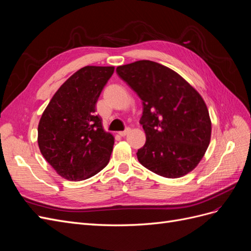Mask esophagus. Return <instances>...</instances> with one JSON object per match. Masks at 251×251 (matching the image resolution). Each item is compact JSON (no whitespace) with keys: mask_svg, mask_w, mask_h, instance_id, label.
<instances>
[{"mask_svg":"<svg viewBox=\"0 0 251 251\" xmlns=\"http://www.w3.org/2000/svg\"><path fill=\"white\" fill-rule=\"evenodd\" d=\"M130 132H131V128H130V127H126L125 131H121V132H119L118 134L121 136V137H124V136H126V134H128Z\"/></svg>","mask_w":251,"mask_h":251,"instance_id":"obj_1","label":"esophagus"}]
</instances>
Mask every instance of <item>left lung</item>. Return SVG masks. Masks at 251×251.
<instances>
[{"instance_id":"left-lung-1","label":"left lung","mask_w":251,"mask_h":251,"mask_svg":"<svg viewBox=\"0 0 251 251\" xmlns=\"http://www.w3.org/2000/svg\"><path fill=\"white\" fill-rule=\"evenodd\" d=\"M119 77L142 100L140 124L147 135L138 161L159 176L180 178L206 151L211 134L203 98L178 73L151 60L119 66Z\"/></svg>"}]
</instances>
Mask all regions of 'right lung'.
<instances>
[{"mask_svg":"<svg viewBox=\"0 0 251 251\" xmlns=\"http://www.w3.org/2000/svg\"><path fill=\"white\" fill-rule=\"evenodd\" d=\"M113 72L114 67L81 68L60 86L41 117V153L67 180L88 179L109 163L114 137L104 132L95 105Z\"/></svg>","mask_w":251,"mask_h":251,"instance_id":"add662e5","label":"right lung"}]
</instances>
